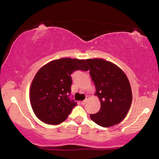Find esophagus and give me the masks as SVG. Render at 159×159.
<instances>
[{
    "label": "esophagus",
    "instance_id": "esophagus-1",
    "mask_svg": "<svg viewBox=\"0 0 159 159\" xmlns=\"http://www.w3.org/2000/svg\"><path fill=\"white\" fill-rule=\"evenodd\" d=\"M89 98V96H86V99H85V100L84 101H81V104H82V105H84V104L85 103H86V101H87V100H88V98Z\"/></svg>",
    "mask_w": 159,
    "mask_h": 159
}]
</instances>
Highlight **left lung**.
<instances>
[{
	"instance_id": "1",
	"label": "left lung",
	"mask_w": 159,
	"mask_h": 159,
	"mask_svg": "<svg viewBox=\"0 0 159 159\" xmlns=\"http://www.w3.org/2000/svg\"><path fill=\"white\" fill-rule=\"evenodd\" d=\"M90 74L96 87L95 95L101 102V109L91 114V119L102 127L119 124L126 116L132 102L129 80L120 68L102 58L87 59Z\"/></svg>"
}]
</instances>
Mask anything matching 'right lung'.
<instances>
[{
	"label": "right lung",
	"mask_w": 159,
	"mask_h": 159,
	"mask_svg": "<svg viewBox=\"0 0 159 159\" xmlns=\"http://www.w3.org/2000/svg\"><path fill=\"white\" fill-rule=\"evenodd\" d=\"M87 60L63 58L44 65L36 73L30 89V102L36 117L51 125L68 118L76 103L70 100V75L75 70H89Z\"/></svg>",
	"instance_id": "add662e5"
}]
</instances>
